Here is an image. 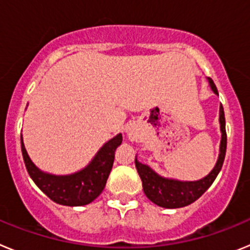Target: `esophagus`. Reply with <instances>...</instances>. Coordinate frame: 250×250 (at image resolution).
<instances>
[{
    "instance_id": "esophagus-1",
    "label": "esophagus",
    "mask_w": 250,
    "mask_h": 250,
    "mask_svg": "<svg viewBox=\"0 0 250 250\" xmlns=\"http://www.w3.org/2000/svg\"><path fill=\"white\" fill-rule=\"evenodd\" d=\"M127 138L131 141H138L139 138H140V131H139L138 127L130 126L127 129Z\"/></svg>"
}]
</instances>
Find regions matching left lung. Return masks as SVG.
Wrapping results in <instances>:
<instances>
[{
    "instance_id": "obj_1",
    "label": "left lung",
    "mask_w": 250,
    "mask_h": 250,
    "mask_svg": "<svg viewBox=\"0 0 250 250\" xmlns=\"http://www.w3.org/2000/svg\"><path fill=\"white\" fill-rule=\"evenodd\" d=\"M209 85L214 94L218 95V90L210 77L208 79ZM219 123L220 131H222V140H220L219 156L216 160L215 167H213L210 173L205 178L196 180V182H180L175 179L163 178L159 174H156L150 167L145 164H141L140 161L135 158V167L140 175L141 182H143V189H144L145 195L151 200L154 204L159 205L161 208H167V209H175V208H183L191 204L196 199L208 190V188L213 184L216 175L219 174L220 169L223 167L225 158V151H227V132H225V116L224 109L220 105L219 110Z\"/></svg>"
}]
</instances>
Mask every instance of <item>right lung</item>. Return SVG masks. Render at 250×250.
<instances>
[{
    "label": "right lung",
    "mask_w": 250,
    "mask_h": 250,
    "mask_svg": "<svg viewBox=\"0 0 250 250\" xmlns=\"http://www.w3.org/2000/svg\"><path fill=\"white\" fill-rule=\"evenodd\" d=\"M121 143L123 135L119 134L99 150L87 167L70 175H54L41 171L28 156L22 138L21 150L31 179L52 202L67 207H81L94 202L104 190L114 164L115 150Z\"/></svg>",
    "instance_id": "add662e5"
}]
</instances>
